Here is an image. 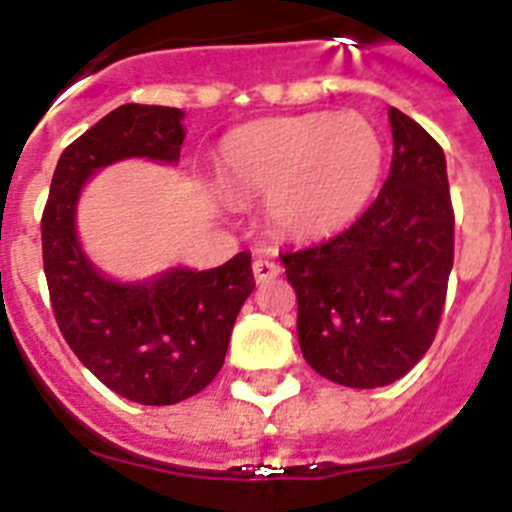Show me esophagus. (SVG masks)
<instances>
[{"label": "esophagus", "mask_w": 512, "mask_h": 512, "mask_svg": "<svg viewBox=\"0 0 512 512\" xmlns=\"http://www.w3.org/2000/svg\"><path fill=\"white\" fill-rule=\"evenodd\" d=\"M279 271H282V269H279L277 261H271V259H256V261H253V277H256V282H259V284L277 279Z\"/></svg>", "instance_id": "esophagus-1"}]
</instances>
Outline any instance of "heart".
Returning <instances> with one entry per match:
<instances>
[{"mask_svg":"<svg viewBox=\"0 0 512 512\" xmlns=\"http://www.w3.org/2000/svg\"><path fill=\"white\" fill-rule=\"evenodd\" d=\"M384 146L366 117L302 115L251 122L220 151V182L241 200L266 197L279 233L315 241L338 233L377 192Z\"/></svg>","mask_w":512,"mask_h":512,"instance_id":"heart-1","label":"heart"}]
</instances>
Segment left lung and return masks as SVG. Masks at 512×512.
I'll use <instances>...</instances> for the list:
<instances>
[{
	"instance_id": "8db88e82",
	"label": "left lung",
	"mask_w": 512,
	"mask_h": 512,
	"mask_svg": "<svg viewBox=\"0 0 512 512\" xmlns=\"http://www.w3.org/2000/svg\"><path fill=\"white\" fill-rule=\"evenodd\" d=\"M387 115L395 148L377 200L343 233L279 253L297 292L302 356L356 390L392 384L423 359L454 266L443 148L413 117Z\"/></svg>"
}]
</instances>
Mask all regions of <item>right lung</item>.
Returning <instances> with one entry per match:
<instances>
[{
    "label": "right lung",
    "mask_w": 512,
    "mask_h": 512,
    "mask_svg": "<svg viewBox=\"0 0 512 512\" xmlns=\"http://www.w3.org/2000/svg\"><path fill=\"white\" fill-rule=\"evenodd\" d=\"M182 117L158 104H122L104 115L61 153L40 220L45 282L63 338L99 382L140 405H174L205 390L256 287L248 251L210 271L171 269L120 284L102 277L76 241V202L89 176L133 156L179 161Z\"/></svg>",
    "instance_id": "right-lung-1"
}]
</instances>
